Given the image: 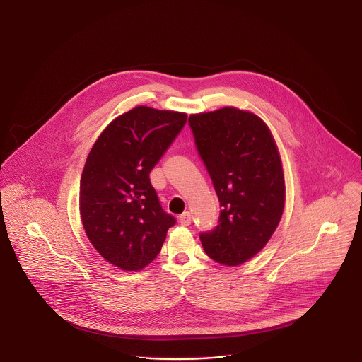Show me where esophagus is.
I'll use <instances>...</instances> for the list:
<instances>
[{
    "instance_id": "esophagus-1",
    "label": "esophagus",
    "mask_w": 362,
    "mask_h": 362,
    "mask_svg": "<svg viewBox=\"0 0 362 362\" xmlns=\"http://www.w3.org/2000/svg\"><path fill=\"white\" fill-rule=\"evenodd\" d=\"M179 223L183 225V226H189L191 224V213L189 211H185L183 214H180Z\"/></svg>"
}]
</instances>
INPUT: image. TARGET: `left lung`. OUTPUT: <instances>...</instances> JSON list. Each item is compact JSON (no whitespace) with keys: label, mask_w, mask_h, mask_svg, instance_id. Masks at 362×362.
<instances>
[{"label":"left lung","mask_w":362,"mask_h":362,"mask_svg":"<svg viewBox=\"0 0 362 362\" xmlns=\"http://www.w3.org/2000/svg\"><path fill=\"white\" fill-rule=\"evenodd\" d=\"M189 123L221 206L216 229L199 238L207 257L239 266L267 244L284 213L276 141L258 115L236 107L192 114Z\"/></svg>","instance_id":"obj_1"}]
</instances>
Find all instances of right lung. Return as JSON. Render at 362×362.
Returning a JSON list of instances; mask_svg holds the SVG:
<instances>
[{
  "mask_svg": "<svg viewBox=\"0 0 362 362\" xmlns=\"http://www.w3.org/2000/svg\"><path fill=\"white\" fill-rule=\"evenodd\" d=\"M186 121L185 112L138 105L111 122L86 157L83 226L95 250L121 270L148 266L176 223L160 205L149 173Z\"/></svg>",
  "mask_w": 362,
  "mask_h": 362,
  "instance_id": "right-lung-1",
  "label": "right lung"
}]
</instances>
